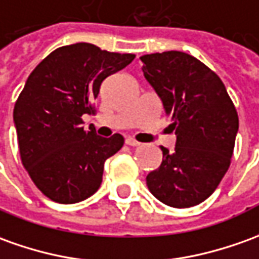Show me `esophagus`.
<instances>
[{
  "instance_id": "esophagus-1",
  "label": "esophagus",
  "mask_w": 259,
  "mask_h": 259,
  "mask_svg": "<svg viewBox=\"0 0 259 259\" xmlns=\"http://www.w3.org/2000/svg\"><path fill=\"white\" fill-rule=\"evenodd\" d=\"M125 144L126 145H130V147H140L141 145V142H138L137 140H134V138H131V137H130V138H126Z\"/></svg>"
}]
</instances>
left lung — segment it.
<instances>
[{
	"label": "left lung",
	"instance_id": "left-lung-1",
	"mask_svg": "<svg viewBox=\"0 0 259 259\" xmlns=\"http://www.w3.org/2000/svg\"><path fill=\"white\" fill-rule=\"evenodd\" d=\"M142 72L163 103L176 134L174 151L147 176L151 193L176 208L192 207L214 192L230 167L238 114L211 69L185 52L141 56Z\"/></svg>",
	"mask_w": 259,
	"mask_h": 259
}]
</instances>
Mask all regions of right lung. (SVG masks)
Listing matches in <instances>:
<instances>
[{"label":"right lung","mask_w":259,"mask_h":259,"mask_svg":"<svg viewBox=\"0 0 259 259\" xmlns=\"http://www.w3.org/2000/svg\"><path fill=\"white\" fill-rule=\"evenodd\" d=\"M134 59L81 42L58 48L29 74L14 107L18 147L32 182L51 200L72 204L99 190L104 162L124 137L85 131L81 117L96 112L103 80Z\"/></svg>","instance_id":"right-lung-1"}]
</instances>
